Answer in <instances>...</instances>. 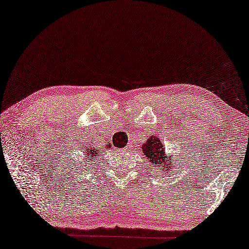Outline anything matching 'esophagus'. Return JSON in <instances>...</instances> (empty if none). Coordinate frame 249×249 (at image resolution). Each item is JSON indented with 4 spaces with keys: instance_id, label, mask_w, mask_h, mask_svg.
Returning <instances> with one entry per match:
<instances>
[{
    "instance_id": "esophagus-1",
    "label": "esophagus",
    "mask_w": 249,
    "mask_h": 249,
    "mask_svg": "<svg viewBox=\"0 0 249 249\" xmlns=\"http://www.w3.org/2000/svg\"><path fill=\"white\" fill-rule=\"evenodd\" d=\"M123 151H124V152H128V151H129V146H125V147L123 149Z\"/></svg>"
}]
</instances>
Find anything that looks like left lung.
I'll return each mask as SVG.
<instances>
[{
    "mask_svg": "<svg viewBox=\"0 0 249 249\" xmlns=\"http://www.w3.org/2000/svg\"><path fill=\"white\" fill-rule=\"evenodd\" d=\"M142 152L149 159V163L154 167L155 171L159 172L163 177L166 175H173L176 168V162L173 155L166 153V147L156 135H152L142 145Z\"/></svg>",
    "mask_w": 249,
    "mask_h": 249,
    "instance_id": "obj_1",
    "label": "left lung"
}]
</instances>
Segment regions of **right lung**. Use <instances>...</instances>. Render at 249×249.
Instances as JSON below:
<instances>
[{
  "label": "right lung",
  "instance_id": "1",
  "mask_svg": "<svg viewBox=\"0 0 249 249\" xmlns=\"http://www.w3.org/2000/svg\"><path fill=\"white\" fill-rule=\"evenodd\" d=\"M106 147L110 149V144L107 145ZM83 156H84V162H87L86 165H90V163L92 165L93 161L100 156V154H98V149H96L95 147H92V145H89V146H84Z\"/></svg>",
  "mask_w": 249,
  "mask_h": 249
}]
</instances>
